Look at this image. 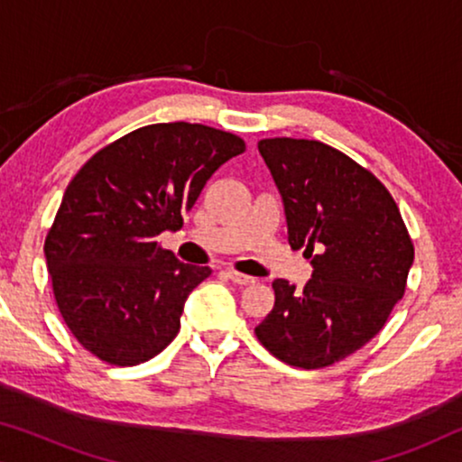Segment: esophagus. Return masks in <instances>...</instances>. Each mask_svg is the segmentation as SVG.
Wrapping results in <instances>:
<instances>
[{"mask_svg":"<svg viewBox=\"0 0 462 462\" xmlns=\"http://www.w3.org/2000/svg\"><path fill=\"white\" fill-rule=\"evenodd\" d=\"M226 277H229V280H231L233 283H237V286H250V283L256 282L254 277L244 275V273H237V271H233V269L226 271Z\"/></svg>","mask_w":462,"mask_h":462,"instance_id":"34e87169","label":"esophagus"}]
</instances>
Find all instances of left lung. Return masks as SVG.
Masks as SVG:
<instances>
[{
    "mask_svg": "<svg viewBox=\"0 0 462 462\" xmlns=\"http://www.w3.org/2000/svg\"><path fill=\"white\" fill-rule=\"evenodd\" d=\"M282 195L288 242L311 258L302 290L275 280L254 328L277 359L324 368L374 338L406 290L414 245L381 180L340 151L305 138L258 143Z\"/></svg>",
    "mask_w": 462,
    "mask_h": 462,
    "instance_id": "left-lung-1",
    "label": "left lung"
}]
</instances>
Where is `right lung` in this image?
I'll list each match as a JSON object with an SVG mask.
<instances>
[{
	"label": "right lung",
	"instance_id": "right-lung-1",
	"mask_svg": "<svg viewBox=\"0 0 462 462\" xmlns=\"http://www.w3.org/2000/svg\"><path fill=\"white\" fill-rule=\"evenodd\" d=\"M201 124H153L100 149L69 182L43 254L59 311L88 351L136 365L172 343L189 294L210 267L157 244L176 231L210 176L244 153Z\"/></svg>",
	"mask_w": 462,
	"mask_h": 462
}]
</instances>
